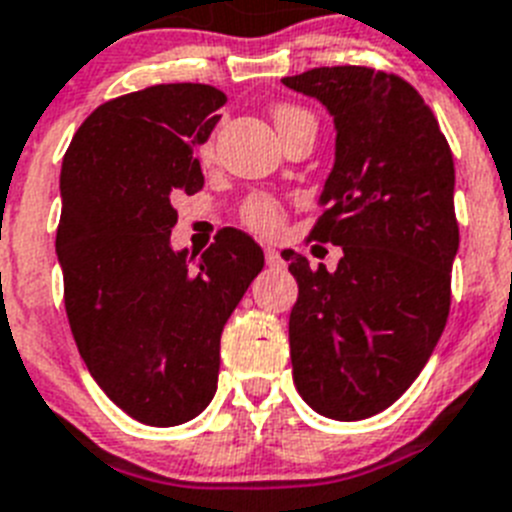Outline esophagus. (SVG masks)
I'll return each instance as SVG.
<instances>
[{
    "mask_svg": "<svg viewBox=\"0 0 512 512\" xmlns=\"http://www.w3.org/2000/svg\"><path fill=\"white\" fill-rule=\"evenodd\" d=\"M265 262H268V268H283V257L275 247H265Z\"/></svg>",
    "mask_w": 512,
    "mask_h": 512,
    "instance_id": "1",
    "label": "esophagus"
}]
</instances>
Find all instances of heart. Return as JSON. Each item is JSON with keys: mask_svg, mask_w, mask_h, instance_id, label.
Masks as SVG:
<instances>
[{"mask_svg": "<svg viewBox=\"0 0 512 512\" xmlns=\"http://www.w3.org/2000/svg\"><path fill=\"white\" fill-rule=\"evenodd\" d=\"M273 118H275V126L278 131L291 123H299V121H314L304 108H296V105H278L273 110ZM201 159H211L213 157V139H206L198 149ZM239 219L247 229H252L255 234H262V237H273L278 234L286 221V213H283V206L275 201L273 195H265V193H257L250 195L247 201H244L242 211H239Z\"/></svg>", "mask_w": 512, "mask_h": 512, "instance_id": "1", "label": "heart"}]
</instances>
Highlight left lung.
<instances>
[{"label": "left lung", "mask_w": 512, "mask_h": 512, "mask_svg": "<svg viewBox=\"0 0 512 512\" xmlns=\"http://www.w3.org/2000/svg\"><path fill=\"white\" fill-rule=\"evenodd\" d=\"M283 84L335 118V167L309 239L342 247L335 273L283 252L299 283L288 319L293 384L319 415L363 420L410 389L446 327L459 250L453 154L433 110L397 74L319 66Z\"/></svg>", "instance_id": "1"}]
</instances>
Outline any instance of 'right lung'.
Listing matches in <instances>:
<instances>
[{
    "instance_id": "add662e5",
    "label": "right lung",
    "mask_w": 512,
    "mask_h": 512,
    "mask_svg": "<svg viewBox=\"0 0 512 512\" xmlns=\"http://www.w3.org/2000/svg\"><path fill=\"white\" fill-rule=\"evenodd\" d=\"M224 102L193 82L128 92L79 126L61 164L56 252L71 335L100 389L154 428L206 410L221 330L265 262L231 226L195 265L170 247L172 201L203 188L193 149Z\"/></svg>"
}]
</instances>
